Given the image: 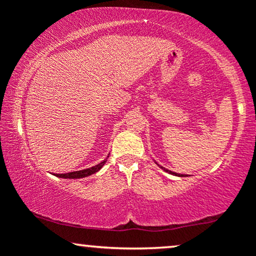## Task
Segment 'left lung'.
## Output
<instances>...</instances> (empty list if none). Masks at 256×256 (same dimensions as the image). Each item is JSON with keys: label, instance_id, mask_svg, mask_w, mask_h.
Instances as JSON below:
<instances>
[{"label": "left lung", "instance_id": "8db88e82", "mask_svg": "<svg viewBox=\"0 0 256 256\" xmlns=\"http://www.w3.org/2000/svg\"><path fill=\"white\" fill-rule=\"evenodd\" d=\"M158 164V162H156ZM158 166H160V165H158ZM161 167V168H162L164 170V171H166L167 173H171V174H173V176H178V177H185V176L184 174H178V173H174V172H172V171H170V170H167V168H165V167H162V166H160Z\"/></svg>", "mask_w": 256, "mask_h": 256}]
</instances>
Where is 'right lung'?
Returning a JSON list of instances; mask_svg holds the SVG:
<instances>
[{"label":"right lung","instance_id":"1","mask_svg":"<svg viewBox=\"0 0 256 256\" xmlns=\"http://www.w3.org/2000/svg\"><path fill=\"white\" fill-rule=\"evenodd\" d=\"M110 156V155H108ZM108 156L104 158L102 162H100L98 165L96 166H92L90 167V168H86V170H82V171H76V172H70V173H62V174H55L56 177H60V178H70V179H77V178H84V177H88V176H91L94 174V173H96L100 170L102 168V166L104 165L106 161H107Z\"/></svg>","mask_w":256,"mask_h":256}]
</instances>
